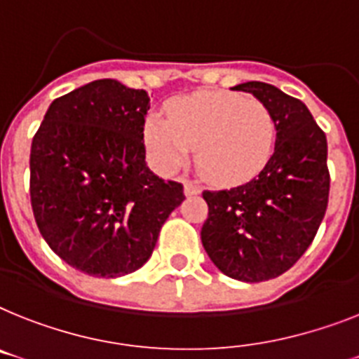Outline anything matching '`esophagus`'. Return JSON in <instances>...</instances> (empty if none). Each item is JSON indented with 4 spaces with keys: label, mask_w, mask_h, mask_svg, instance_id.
Returning a JSON list of instances; mask_svg holds the SVG:
<instances>
[{
    "label": "esophagus",
    "mask_w": 359,
    "mask_h": 359,
    "mask_svg": "<svg viewBox=\"0 0 359 359\" xmlns=\"http://www.w3.org/2000/svg\"><path fill=\"white\" fill-rule=\"evenodd\" d=\"M201 187L194 182H185V194L187 196H194V194H200Z\"/></svg>",
    "instance_id": "esophagus-1"
}]
</instances>
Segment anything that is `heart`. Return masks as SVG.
I'll return each mask as SVG.
<instances>
[{"label":"heart","mask_w":359,"mask_h":359,"mask_svg":"<svg viewBox=\"0 0 359 359\" xmlns=\"http://www.w3.org/2000/svg\"><path fill=\"white\" fill-rule=\"evenodd\" d=\"M143 133L148 156L163 172L185 165L196 148V165L209 182L235 185L268 165L275 121L260 100L233 91H201L172 100L168 119L148 115Z\"/></svg>","instance_id":"b5f03b06"}]
</instances>
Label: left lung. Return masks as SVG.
<instances>
[{
	"label": "left lung",
	"mask_w": 359,
	"mask_h": 359,
	"mask_svg": "<svg viewBox=\"0 0 359 359\" xmlns=\"http://www.w3.org/2000/svg\"><path fill=\"white\" fill-rule=\"evenodd\" d=\"M245 91L271 111L275 152L257 177L226 191H203L209 216L201 244L222 273L262 283L288 271L312 244L328 205L327 135L299 99L266 82Z\"/></svg>",
	"instance_id": "left-lung-1"
}]
</instances>
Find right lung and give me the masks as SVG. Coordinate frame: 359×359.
Here are the masks:
<instances>
[{
	"label": "right lung",
	"mask_w": 359,
	"mask_h": 359,
	"mask_svg": "<svg viewBox=\"0 0 359 359\" xmlns=\"http://www.w3.org/2000/svg\"><path fill=\"white\" fill-rule=\"evenodd\" d=\"M150 97L114 79L55 99L31 147V205L49 248L93 277L128 275L150 259L183 200L144 161Z\"/></svg>",
	"instance_id": "1"
}]
</instances>
